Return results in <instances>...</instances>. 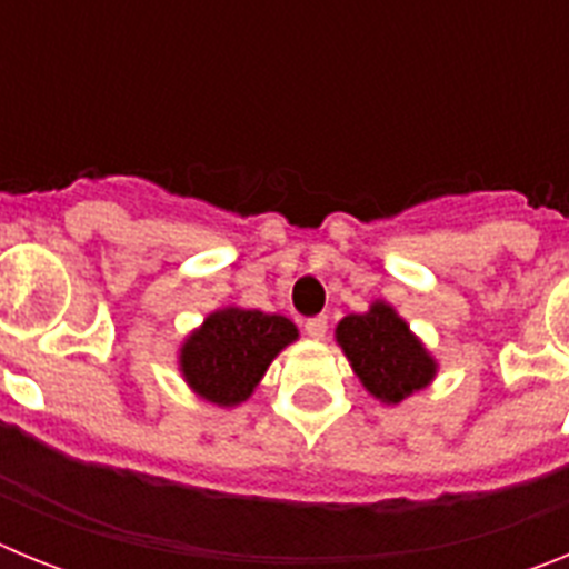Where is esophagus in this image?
Here are the masks:
<instances>
[{"label": "esophagus", "instance_id": "obj_1", "mask_svg": "<svg viewBox=\"0 0 569 569\" xmlns=\"http://www.w3.org/2000/svg\"><path fill=\"white\" fill-rule=\"evenodd\" d=\"M305 333L316 341L325 339L328 336V316H313V319L305 321Z\"/></svg>", "mask_w": 569, "mask_h": 569}]
</instances>
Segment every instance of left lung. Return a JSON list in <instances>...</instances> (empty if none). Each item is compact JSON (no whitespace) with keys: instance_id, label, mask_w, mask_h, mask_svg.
Segmentation results:
<instances>
[{"instance_id":"1","label":"left lung","mask_w":569,"mask_h":569,"mask_svg":"<svg viewBox=\"0 0 569 569\" xmlns=\"http://www.w3.org/2000/svg\"><path fill=\"white\" fill-rule=\"evenodd\" d=\"M336 345L347 356L367 393L381 405H399L433 385L439 361L410 330L399 310L376 299L365 313H350L336 325Z\"/></svg>"}]
</instances>
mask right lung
Segmentation results:
<instances>
[{"label":"right lung","mask_w":569,"mask_h":569,"mask_svg":"<svg viewBox=\"0 0 569 569\" xmlns=\"http://www.w3.org/2000/svg\"><path fill=\"white\" fill-rule=\"evenodd\" d=\"M299 328L288 316L244 308H216L179 345L176 365L184 385L216 407H239L248 401L268 367Z\"/></svg>","instance_id":"obj_1"}]
</instances>
